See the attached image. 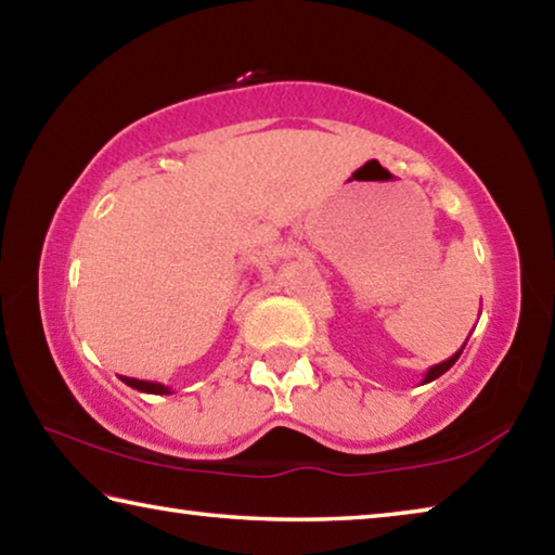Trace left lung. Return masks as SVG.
Instances as JSON below:
<instances>
[{"label": "left lung", "instance_id": "left-lung-1", "mask_svg": "<svg viewBox=\"0 0 555 555\" xmlns=\"http://www.w3.org/2000/svg\"><path fill=\"white\" fill-rule=\"evenodd\" d=\"M465 345H467V343H465ZM465 345L460 347V350H457L453 357H448V360H443V362H440V364H434V367H430V370L424 374V382H421V384H428V382H434V379H438V377H440V374H446L450 367H453V364L457 362V357L463 354Z\"/></svg>", "mask_w": 555, "mask_h": 555}]
</instances>
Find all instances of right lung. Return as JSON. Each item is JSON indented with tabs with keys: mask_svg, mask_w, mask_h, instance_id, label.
<instances>
[{
	"mask_svg": "<svg viewBox=\"0 0 555 555\" xmlns=\"http://www.w3.org/2000/svg\"><path fill=\"white\" fill-rule=\"evenodd\" d=\"M119 379L125 382L127 387L144 393H173L171 387H166V384H158V382H146V379H134V377H119Z\"/></svg>",
	"mask_w": 555,
	"mask_h": 555,
	"instance_id": "obj_1",
	"label": "right lung"
}]
</instances>
